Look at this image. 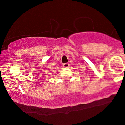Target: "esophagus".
Masks as SVG:
<instances>
[{
  "label": "esophagus",
  "instance_id": "1",
  "mask_svg": "<svg viewBox=\"0 0 125 125\" xmlns=\"http://www.w3.org/2000/svg\"><path fill=\"white\" fill-rule=\"evenodd\" d=\"M69 66H70V64H69L68 63H64V64H63V67H64V68H68Z\"/></svg>",
  "mask_w": 125,
  "mask_h": 125
}]
</instances>
